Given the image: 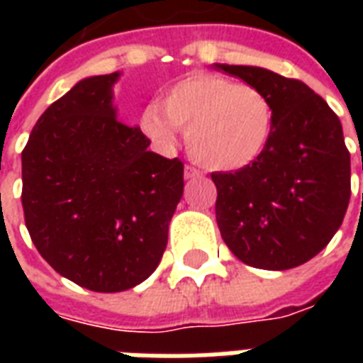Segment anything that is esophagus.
<instances>
[{
	"instance_id": "esophagus-1",
	"label": "esophagus",
	"mask_w": 363,
	"mask_h": 363,
	"mask_svg": "<svg viewBox=\"0 0 363 363\" xmlns=\"http://www.w3.org/2000/svg\"><path fill=\"white\" fill-rule=\"evenodd\" d=\"M203 173L198 169V167H194V165H186L184 167V179H196V177H201Z\"/></svg>"
}]
</instances>
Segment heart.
Here are the masks:
<instances>
[{
	"mask_svg": "<svg viewBox=\"0 0 363 363\" xmlns=\"http://www.w3.org/2000/svg\"><path fill=\"white\" fill-rule=\"evenodd\" d=\"M275 109L267 94L216 73H192L167 88L158 105H148L141 128L160 145L175 141L177 128L188 130V150L216 171L254 164L269 145Z\"/></svg>",
	"mask_w": 363,
	"mask_h": 363,
	"instance_id": "b5f03b06",
	"label": "heart"
}]
</instances>
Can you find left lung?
<instances>
[{
    "instance_id": "left-lung-1",
    "label": "left lung",
    "mask_w": 363,
    "mask_h": 363,
    "mask_svg": "<svg viewBox=\"0 0 363 363\" xmlns=\"http://www.w3.org/2000/svg\"><path fill=\"white\" fill-rule=\"evenodd\" d=\"M215 67L264 90L275 109L271 141L254 164L211 173L222 239L242 264L298 267L332 241L349 207L350 152L341 122L298 79L252 65Z\"/></svg>"
}]
</instances>
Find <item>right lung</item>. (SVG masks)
Listing matches in <instances>:
<instances>
[{"instance_id":"obj_1","label":"right lung","mask_w":363,"mask_h":363,"mask_svg":"<svg viewBox=\"0 0 363 363\" xmlns=\"http://www.w3.org/2000/svg\"><path fill=\"white\" fill-rule=\"evenodd\" d=\"M121 73L82 79L54 101L22 150L30 238L60 275L94 292H122L152 275L184 188V164L148 150L116 118Z\"/></svg>"}]
</instances>
